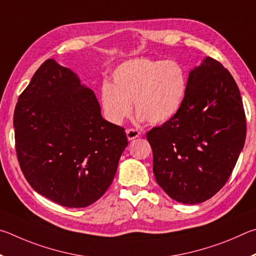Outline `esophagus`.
Returning <instances> with one entry per match:
<instances>
[{"instance_id": "obj_1", "label": "esophagus", "mask_w": 256, "mask_h": 256, "mask_svg": "<svg viewBox=\"0 0 256 256\" xmlns=\"http://www.w3.org/2000/svg\"><path fill=\"white\" fill-rule=\"evenodd\" d=\"M126 134H127V138L129 140H135V138L140 136V132H138L137 129H134V128L127 129V130H126Z\"/></svg>"}]
</instances>
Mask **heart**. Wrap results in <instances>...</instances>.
I'll return each instance as SVG.
<instances>
[{
    "label": "heart",
    "instance_id": "heart-1",
    "mask_svg": "<svg viewBox=\"0 0 256 256\" xmlns=\"http://www.w3.org/2000/svg\"><path fill=\"white\" fill-rule=\"evenodd\" d=\"M186 88V73L178 62L137 58L116 67L112 84H102V109L110 122L120 124L132 114L134 101L138 119L164 124L180 110Z\"/></svg>",
    "mask_w": 256,
    "mask_h": 256
}]
</instances>
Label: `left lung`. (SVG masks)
I'll list each match as a JSON object with an SVG mask.
<instances>
[{
  "instance_id": "obj_1",
  "label": "left lung",
  "mask_w": 256,
  "mask_h": 256,
  "mask_svg": "<svg viewBox=\"0 0 256 256\" xmlns=\"http://www.w3.org/2000/svg\"><path fill=\"white\" fill-rule=\"evenodd\" d=\"M158 186L178 202L196 204L225 186L244 147L245 112L230 72L212 57L194 67L178 114L147 132Z\"/></svg>"
}]
</instances>
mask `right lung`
<instances>
[{
	"instance_id": "obj_1",
	"label": "right lung",
	"mask_w": 256,
	"mask_h": 256,
	"mask_svg": "<svg viewBox=\"0 0 256 256\" xmlns=\"http://www.w3.org/2000/svg\"><path fill=\"white\" fill-rule=\"evenodd\" d=\"M13 126L26 180L68 208L104 194L128 145L124 129L102 118L92 90L54 60L44 62L20 94Z\"/></svg>"
}]
</instances>
